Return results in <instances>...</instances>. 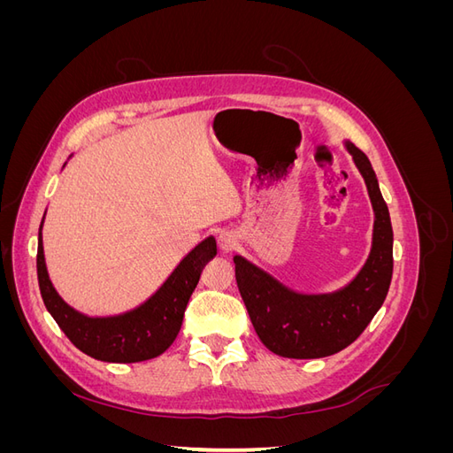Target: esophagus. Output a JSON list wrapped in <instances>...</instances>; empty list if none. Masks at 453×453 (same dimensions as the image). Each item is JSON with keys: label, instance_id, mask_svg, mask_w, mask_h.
Listing matches in <instances>:
<instances>
[{"label": "esophagus", "instance_id": "1", "mask_svg": "<svg viewBox=\"0 0 453 453\" xmlns=\"http://www.w3.org/2000/svg\"><path fill=\"white\" fill-rule=\"evenodd\" d=\"M217 242H219V250H221L223 253L234 251L236 245H238V238L232 234V232H221V234H219V238H217Z\"/></svg>", "mask_w": 453, "mask_h": 453}]
</instances>
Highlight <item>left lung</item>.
<instances>
[{
  "instance_id": "obj_1",
  "label": "left lung",
  "mask_w": 453,
  "mask_h": 453,
  "mask_svg": "<svg viewBox=\"0 0 453 453\" xmlns=\"http://www.w3.org/2000/svg\"><path fill=\"white\" fill-rule=\"evenodd\" d=\"M374 210L372 248L365 266L334 293L304 295L285 287L242 255L234 257L236 281L260 342L280 357L319 359L357 340L388 296L393 276V228L372 164L346 142Z\"/></svg>"
}]
</instances>
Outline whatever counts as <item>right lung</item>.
<instances>
[{
  "label": "right lung",
  "instance_id": "obj_1",
  "mask_svg": "<svg viewBox=\"0 0 453 453\" xmlns=\"http://www.w3.org/2000/svg\"><path fill=\"white\" fill-rule=\"evenodd\" d=\"M41 228L43 221L37 238V280L43 303L75 348L105 363H140L155 359L166 351L180 333L185 308L203 266L217 255L215 238H205L185 255L168 280L143 304L119 315L90 318L64 303L52 287L45 265Z\"/></svg>",
  "mask_w": 453,
  "mask_h": 453
}]
</instances>
